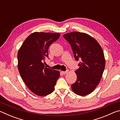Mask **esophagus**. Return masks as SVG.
<instances>
[{
    "mask_svg": "<svg viewBox=\"0 0 120 120\" xmlns=\"http://www.w3.org/2000/svg\"><path fill=\"white\" fill-rule=\"evenodd\" d=\"M68 72V71H61V73L63 75H65V74H66Z\"/></svg>",
    "mask_w": 120,
    "mask_h": 120,
    "instance_id": "obj_1",
    "label": "esophagus"
}]
</instances>
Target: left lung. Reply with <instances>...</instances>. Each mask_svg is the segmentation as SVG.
I'll return each mask as SVG.
<instances>
[{
    "instance_id": "8db88e82",
    "label": "left lung",
    "mask_w": 120,
    "mask_h": 120,
    "mask_svg": "<svg viewBox=\"0 0 120 120\" xmlns=\"http://www.w3.org/2000/svg\"><path fill=\"white\" fill-rule=\"evenodd\" d=\"M63 36L70 44L75 60L80 61L72 90L77 95L86 96L100 82L105 66L104 52L97 41L87 34L74 32Z\"/></svg>"
}]
</instances>
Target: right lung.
I'll use <instances>...</instances> for the list:
<instances>
[{"label":"right lung","instance_id":"right-lung-1","mask_svg":"<svg viewBox=\"0 0 120 120\" xmlns=\"http://www.w3.org/2000/svg\"><path fill=\"white\" fill-rule=\"evenodd\" d=\"M59 33L34 32L24 41L18 52V69L22 79L32 93L44 96L52 93L59 71L45 67L48 49Z\"/></svg>","mask_w":120,"mask_h":120}]
</instances>
